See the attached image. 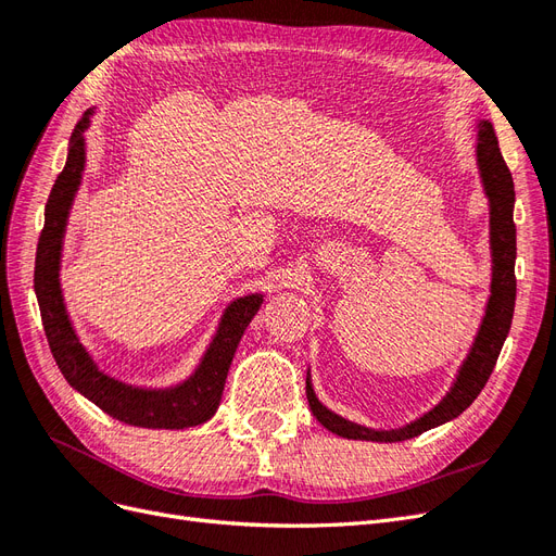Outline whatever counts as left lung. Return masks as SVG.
<instances>
[{
	"instance_id": "1",
	"label": "left lung",
	"mask_w": 556,
	"mask_h": 556,
	"mask_svg": "<svg viewBox=\"0 0 556 556\" xmlns=\"http://www.w3.org/2000/svg\"><path fill=\"white\" fill-rule=\"evenodd\" d=\"M478 169L484 185V194L490 199V243H492V294L486 301V311L482 317V325L470 352L466 355L457 380L452 382L450 392L435 403V406L417 417L415 422L399 427V429H368L357 422L331 413L327 406L317 401L311 374L306 378V396L308 406L315 419L325 429L336 435L352 441H376V443H399L415 439V435L425 433L433 427H441L450 419L459 417L470 403L478 399L482 387L490 380L503 341L510 331L513 311H515V257H517V231L513 223V208H515V185L506 160H503L498 150V139L490 121L478 123Z\"/></svg>"
}]
</instances>
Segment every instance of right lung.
Returning <instances> with one entry per match:
<instances>
[{"label":"right lung","instance_id":"obj_1","mask_svg":"<svg viewBox=\"0 0 556 556\" xmlns=\"http://www.w3.org/2000/svg\"><path fill=\"white\" fill-rule=\"evenodd\" d=\"M92 113L94 109H88L74 127L66 164L48 197L46 220L37 245L35 292L50 352L74 390L125 425L146 429H188L204 425L220 406L233 352H237L250 319L260 311L264 296L248 294L233 299L225 308L220 327L194 374L174 387H162V390L134 387L111 378L97 366L90 352L78 341L60 288L62 241L74 197L80 188L83 169H86V137L83 134L90 127Z\"/></svg>","mask_w":556,"mask_h":556}]
</instances>
